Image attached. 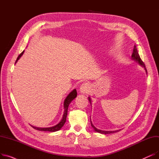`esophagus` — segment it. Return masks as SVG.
<instances>
[{
    "label": "esophagus",
    "mask_w": 159,
    "mask_h": 159,
    "mask_svg": "<svg viewBox=\"0 0 159 159\" xmlns=\"http://www.w3.org/2000/svg\"><path fill=\"white\" fill-rule=\"evenodd\" d=\"M90 86L88 83H83L80 87V92L81 93H88L89 91Z\"/></svg>",
    "instance_id": "obj_1"
}]
</instances>
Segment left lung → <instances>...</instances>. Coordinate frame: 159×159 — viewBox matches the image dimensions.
<instances>
[{"mask_svg":"<svg viewBox=\"0 0 159 159\" xmlns=\"http://www.w3.org/2000/svg\"><path fill=\"white\" fill-rule=\"evenodd\" d=\"M131 57H132V59H133V60L137 62L140 66L144 67L145 70H146V73H147V70H146V69L145 65H144V62H143V61L141 60V58H140V56H139V53H138L137 49V48H136L135 46H134V49H133V53H132ZM88 100H89V102H90V104H91V101L90 97H88ZM91 126L93 127V128L94 129V130H95L96 132H98V133H102V134H110V133H113L118 132V131H119L120 130V129H119V130H116V131H102V130H101V129H98L96 128L94 126V125L92 124V122H91Z\"/></svg>","mask_w":159,"mask_h":159,"instance_id":"8db88e82","label":"left lung"}]
</instances>
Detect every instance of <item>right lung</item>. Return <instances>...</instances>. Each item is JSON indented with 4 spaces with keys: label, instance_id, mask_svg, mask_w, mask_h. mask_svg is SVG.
I'll list each match as a JSON object with an SVG mask.
<instances>
[{
    "label": "right lung",
    "instance_id": "1",
    "mask_svg": "<svg viewBox=\"0 0 159 159\" xmlns=\"http://www.w3.org/2000/svg\"><path fill=\"white\" fill-rule=\"evenodd\" d=\"M24 51H23L17 57V58H16V61L15 62V63L16 62V61H17L19 58H20V57L23 55ZM77 95V90L74 89L70 93V94L67 96V97L66 98L65 101H64V115H63V116H62V120H61V122L58 123V124L55 125V126H52V127H49V128H37V127H35V126H31L37 130H39V131H51V132H54V131H58L60 130L61 129V128L64 126V124H65L66 122V117H67V115H68V106L70 105V104L71 103V102L73 101V100L74 98H76Z\"/></svg>",
    "mask_w": 159,
    "mask_h": 159
}]
</instances>
